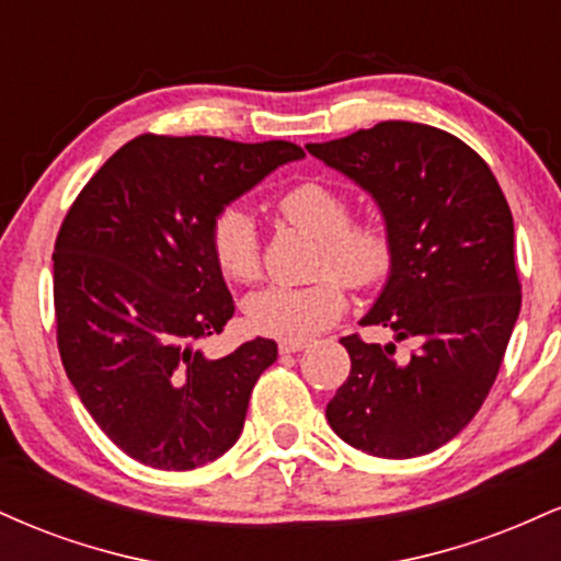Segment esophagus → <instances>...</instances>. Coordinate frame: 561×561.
I'll list each match as a JSON object with an SVG mask.
<instances>
[{
	"instance_id": "esophagus-1",
	"label": "esophagus",
	"mask_w": 561,
	"mask_h": 561,
	"mask_svg": "<svg viewBox=\"0 0 561 561\" xmlns=\"http://www.w3.org/2000/svg\"><path fill=\"white\" fill-rule=\"evenodd\" d=\"M308 347V340H282L279 351L282 353H300Z\"/></svg>"
}]
</instances>
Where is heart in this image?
I'll use <instances>...</instances> for the list:
<instances>
[{
  "label": "heart",
  "instance_id": "obj_1",
  "mask_svg": "<svg viewBox=\"0 0 561 561\" xmlns=\"http://www.w3.org/2000/svg\"><path fill=\"white\" fill-rule=\"evenodd\" d=\"M293 227L319 240L317 272L337 274L347 287L369 289L392 268V234L379 218L351 221V199L327 182H302L276 203ZM214 255L231 282H253L261 274L259 224L244 208H229L216 218ZM345 293L336 276L308 285H272L248 298V319L255 330L282 340H306L340 319Z\"/></svg>",
  "mask_w": 561,
  "mask_h": 561
}]
</instances>
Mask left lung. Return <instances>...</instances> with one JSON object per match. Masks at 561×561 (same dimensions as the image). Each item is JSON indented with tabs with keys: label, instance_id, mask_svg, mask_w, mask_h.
Segmentation results:
<instances>
[{
	"label": "left lung",
	"instance_id": "left-lung-1",
	"mask_svg": "<svg viewBox=\"0 0 561 561\" xmlns=\"http://www.w3.org/2000/svg\"><path fill=\"white\" fill-rule=\"evenodd\" d=\"M306 150L362 186L392 234L388 282L362 324L421 345L398 363L394 343L340 340L351 375L327 422L379 459L424 456L472 422L504 362L523 306L512 210L485 160L435 126L382 121Z\"/></svg>",
	"mask_w": 561,
	"mask_h": 561
}]
</instances>
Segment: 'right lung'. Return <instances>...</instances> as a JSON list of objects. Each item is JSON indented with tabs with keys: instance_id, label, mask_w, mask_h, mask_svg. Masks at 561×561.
<instances>
[{
	"instance_id": "1",
	"label": "right lung",
	"mask_w": 561,
	"mask_h": 561,
	"mask_svg": "<svg viewBox=\"0 0 561 561\" xmlns=\"http://www.w3.org/2000/svg\"><path fill=\"white\" fill-rule=\"evenodd\" d=\"M300 158L282 139L141 134L68 210L53 255L57 347L92 420L141 465L184 472L240 437L276 343L224 358L197 347L234 313L210 234L227 205Z\"/></svg>"
}]
</instances>
